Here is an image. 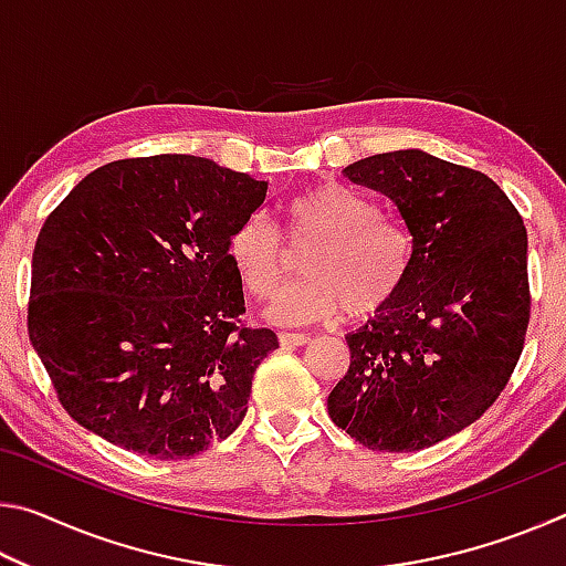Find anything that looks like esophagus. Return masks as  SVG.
<instances>
[{
	"instance_id": "34e87169",
	"label": "esophagus",
	"mask_w": 566,
	"mask_h": 566,
	"mask_svg": "<svg viewBox=\"0 0 566 566\" xmlns=\"http://www.w3.org/2000/svg\"><path fill=\"white\" fill-rule=\"evenodd\" d=\"M310 342V334H296V332H282L280 344L282 347H304Z\"/></svg>"
}]
</instances>
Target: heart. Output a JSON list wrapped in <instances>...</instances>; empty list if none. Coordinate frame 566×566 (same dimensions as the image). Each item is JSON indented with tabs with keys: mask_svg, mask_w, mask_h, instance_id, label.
<instances>
[{
	"mask_svg": "<svg viewBox=\"0 0 566 566\" xmlns=\"http://www.w3.org/2000/svg\"><path fill=\"white\" fill-rule=\"evenodd\" d=\"M286 234L312 242L302 260L304 280L276 296L266 310L274 324H310L344 314L371 317L401 292L415 262V239L359 191L322 181L286 202ZM229 262L254 300H270L282 282L286 254L264 217L254 214L229 239Z\"/></svg>",
	"mask_w": 566,
	"mask_h": 566,
	"instance_id": "1",
	"label": "heart"
}]
</instances>
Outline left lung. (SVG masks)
<instances>
[{
  "label": "left lung",
  "mask_w": 566,
  "mask_h": 566,
  "mask_svg": "<svg viewBox=\"0 0 566 566\" xmlns=\"http://www.w3.org/2000/svg\"><path fill=\"white\" fill-rule=\"evenodd\" d=\"M344 177L395 202L415 262L395 300L347 334L352 361L327 409L354 442L419 452L482 417L520 361L526 229L490 177L421 149L359 159Z\"/></svg>",
  "instance_id": "1"
}]
</instances>
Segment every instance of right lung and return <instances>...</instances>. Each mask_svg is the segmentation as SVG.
Wrapping results in <instances>:
<instances>
[{
  "instance_id": "1",
  "label": "right lung",
  "mask_w": 566,
  "mask_h": 566,
  "mask_svg": "<svg viewBox=\"0 0 566 566\" xmlns=\"http://www.w3.org/2000/svg\"><path fill=\"white\" fill-rule=\"evenodd\" d=\"M266 181L189 155L109 161L46 217L30 342L70 417L127 452L189 459L242 424L272 329L237 327L229 239Z\"/></svg>"
}]
</instances>
